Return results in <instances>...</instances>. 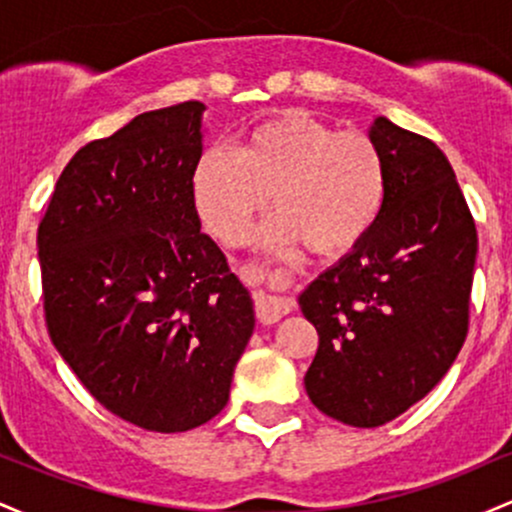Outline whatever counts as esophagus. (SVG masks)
Returning a JSON list of instances; mask_svg holds the SVG:
<instances>
[{
  "label": "esophagus",
  "mask_w": 512,
  "mask_h": 512,
  "mask_svg": "<svg viewBox=\"0 0 512 512\" xmlns=\"http://www.w3.org/2000/svg\"><path fill=\"white\" fill-rule=\"evenodd\" d=\"M293 310V303L284 296H274V293L257 291L255 293V313L257 320L264 322V325H274L281 317L289 315Z\"/></svg>",
  "instance_id": "1"
}]
</instances>
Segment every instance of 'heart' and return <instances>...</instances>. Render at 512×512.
<instances>
[{
    "label": "heart",
    "mask_w": 512,
    "mask_h": 512,
    "mask_svg": "<svg viewBox=\"0 0 512 512\" xmlns=\"http://www.w3.org/2000/svg\"><path fill=\"white\" fill-rule=\"evenodd\" d=\"M192 202L216 240L236 245L272 197L267 245L303 243L320 257L361 245L387 195L383 151L361 129L281 110L245 129L233 158L204 151L192 168Z\"/></svg>",
    "instance_id": "1"
}]
</instances>
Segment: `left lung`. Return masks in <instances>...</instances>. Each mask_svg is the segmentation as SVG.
Masks as SVG:
<instances>
[{"instance_id": "left-lung-1", "label": "left lung", "mask_w": 512, "mask_h": 512, "mask_svg": "<svg viewBox=\"0 0 512 512\" xmlns=\"http://www.w3.org/2000/svg\"><path fill=\"white\" fill-rule=\"evenodd\" d=\"M385 207L361 245L298 296L315 325L305 392L356 428L397 419L440 383L469 325L477 228L455 170L431 139L375 117Z\"/></svg>"}]
</instances>
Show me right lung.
<instances>
[{
    "mask_svg": "<svg viewBox=\"0 0 512 512\" xmlns=\"http://www.w3.org/2000/svg\"><path fill=\"white\" fill-rule=\"evenodd\" d=\"M204 110H151L86 144L38 226L52 344L105 409L156 433L226 407L255 330L250 293L192 202Z\"/></svg>",
    "mask_w": 512,
    "mask_h": 512,
    "instance_id": "add662e5",
    "label": "right lung"
}]
</instances>
